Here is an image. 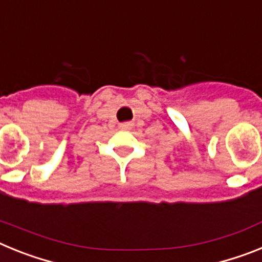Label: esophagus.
Segmentation results:
<instances>
[{"label":"esophagus","mask_w":262,"mask_h":262,"mask_svg":"<svg viewBox=\"0 0 262 262\" xmlns=\"http://www.w3.org/2000/svg\"><path fill=\"white\" fill-rule=\"evenodd\" d=\"M119 127L122 129H129L133 127V123H131V122H124V123H120Z\"/></svg>","instance_id":"34e87169"}]
</instances>
